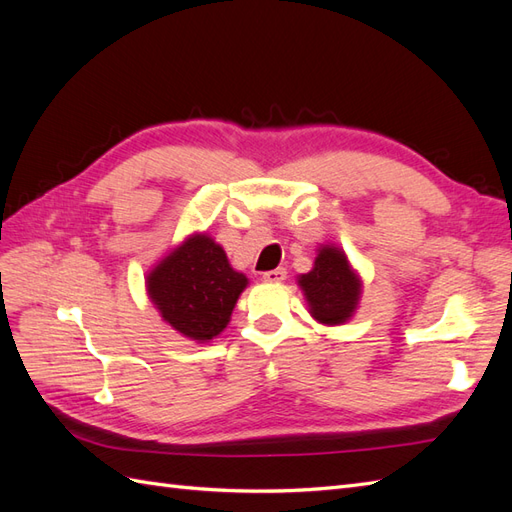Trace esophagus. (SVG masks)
Returning <instances> with one entry per match:
<instances>
[{
    "label": "esophagus",
    "instance_id": "34e87169",
    "mask_svg": "<svg viewBox=\"0 0 512 512\" xmlns=\"http://www.w3.org/2000/svg\"><path fill=\"white\" fill-rule=\"evenodd\" d=\"M285 277H287V270L285 268H274V270L264 272V281H270V283L285 281Z\"/></svg>",
    "mask_w": 512,
    "mask_h": 512
}]
</instances>
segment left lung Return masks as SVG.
<instances>
[{
    "label": "left lung",
    "instance_id": "1",
    "mask_svg": "<svg viewBox=\"0 0 512 512\" xmlns=\"http://www.w3.org/2000/svg\"><path fill=\"white\" fill-rule=\"evenodd\" d=\"M311 309L322 324H342L357 309L361 283L350 270L346 255L335 246H324L313 270L298 279Z\"/></svg>",
    "mask_w": 512,
    "mask_h": 512
}]
</instances>
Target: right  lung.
Listing matches in <instances>:
<instances>
[{
	"label": "right lung",
	"mask_w": 512,
	"mask_h": 512,
	"mask_svg": "<svg viewBox=\"0 0 512 512\" xmlns=\"http://www.w3.org/2000/svg\"><path fill=\"white\" fill-rule=\"evenodd\" d=\"M246 283L207 235H192L147 277L149 296L162 318L196 342L214 339L225 329Z\"/></svg>",
	"instance_id": "obj_1"
}]
</instances>
